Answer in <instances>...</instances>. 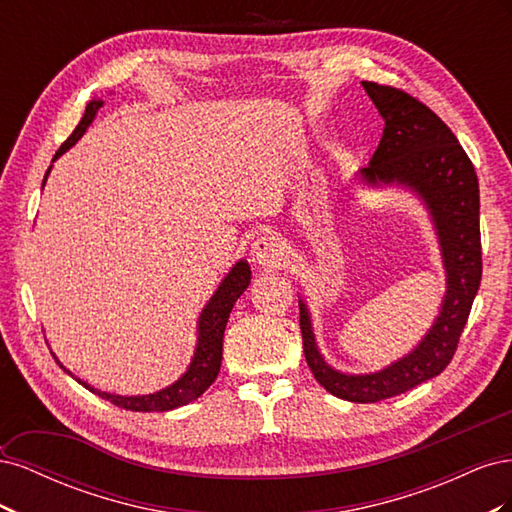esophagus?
<instances>
[{
    "mask_svg": "<svg viewBox=\"0 0 512 512\" xmlns=\"http://www.w3.org/2000/svg\"><path fill=\"white\" fill-rule=\"evenodd\" d=\"M284 258V245L282 241L273 237V235H260L254 243H252V260L258 262V265H280Z\"/></svg>",
    "mask_w": 512,
    "mask_h": 512,
    "instance_id": "1",
    "label": "esophagus"
}]
</instances>
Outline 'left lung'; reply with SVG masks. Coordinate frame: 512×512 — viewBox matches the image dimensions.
Here are the masks:
<instances>
[{"label": "left lung", "instance_id": "1", "mask_svg": "<svg viewBox=\"0 0 512 512\" xmlns=\"http://www.w3.org/2000/svg\"><path fill=\"white\" fill-rule=\"evenodd\" d=\"M384 119L380 145L361 175L367 183H401L418 192L436 222L446 267V297L436 324L408 356L378 374L346 376L320 356L312 322L299 301L305 361L331 395L376 404L406 393L442 374L457 352L483 275L478 222V177L468 153L451 128L404 89L363 81Z\"/></svg>", "mask_w": 512, "mask_h": 512}]
</instances>
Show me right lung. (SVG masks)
I'll list each match as a JSON object with an SVG mask.
<instances>
[{
	"label": "right lung",
	"mask_w": 512,
	"mask_h": 512,
	"mask_svg": "<svg viewBox=\"0 0 512 512\" xmlns=\"http://www.w3.org/2000/svg\"><path fill=\"white\" fill-rule=\"evenodd\" d=\"M100 106H102V100H94V102L87 104L81 123L66 138V143L57 149L53 160H57L61 153L68 151L76 141H79V138L85 134V130L89 128V123L94 121ZM46 173H49V170H46ZM250 280H252V271H250V265H247L245 260L237 262V265L232 267V271L224 277L222 286L218 288V292L213 294L211 301L203 309V314H200L198 346H196V352H194V359H192L188 371H185V374L175 384H170L168 389H164L160 393H153V395H143V397H121V395L102 393V391L94 389V386H89L87 382H81V380L79 382L85 386V389L100 395L102 399H108L117 408L132 410V412H166V410H173V408L190 404V401H194L196 397L203 395L213 384V380L218 378V374H220L222 342H224L226 322H228V316L232 312V305H235V301L245 292V288L250 286ZM61 367H64V365H61Z\"/></svg>",
	"instance_id": "obj_1"
}]
</instances>
